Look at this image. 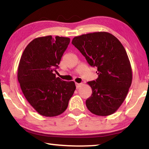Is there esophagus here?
Wrapping results in <instances>:
<instances>
[{
  "label": "esophagus",
  "mask_w": 149,
  "mask_h": 149,
  "mask_svg": "<svg viewBox=\"0 0 149 149\" xmlns=\"http://www.w3.org/2000/svg\"><path fill=\"white\" fill-rule=\"evenodd\" d=\"M81 85H82V84H77V83L75 84V86H76L77 89H79V87H81Z\"/></svg>",
  "instance_id": "obj_1"
}]
</instances>
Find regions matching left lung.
<instances>
[{
  "label": "left lung",
  "mask_w": 149,
  "mask_h": 149,
  "mask_svg": "<svg viewBox=\"0 0 149 149\" xmlns=\"http://www.w3.org/2000/svg\"><path fill=\"white\" fill-rule=\"evenodd\" d=\"M72 43L91 66L97 68L99 77L87 83L92 95L86 100L91 112L97 116L112 114L124 101L132 81V70L124 47L107 32L84 34Z\"/></svg>",
  "instance_id": "1"
}]
</instances>
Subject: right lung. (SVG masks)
Here are the masks:
<instances>
[{
	"mask_svg": "<svg viewBox=\"0 0 149 149\" xmlns=\"http://www.w3.org/2000/svg\"><path fill=\"white\" fill-rule=\"evenodd\" d=\"M70 41L59 36L38 37L29 42L19 60L21 89L32 107L44 116L62 114L76 88L74 81H65L54 74Z\"/></svg>",
	"mask_w": 149,
	"mask_h": 149,
	"instance_id": "add662e5",
	"label": "right lung"
}]
</instances>
